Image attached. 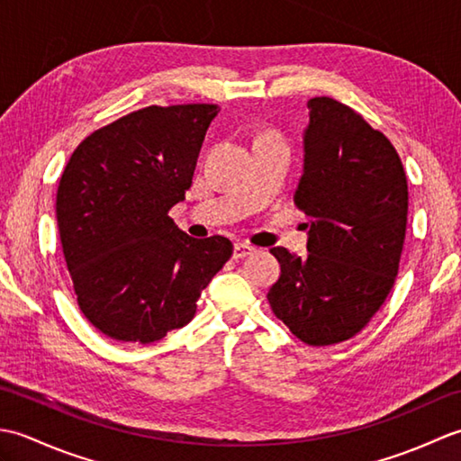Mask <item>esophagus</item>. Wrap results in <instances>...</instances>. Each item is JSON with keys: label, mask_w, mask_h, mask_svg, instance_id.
I'll use <instances>...</instances> for the list:
<instances>
[{"label": "esophagus", "mask_w": 461, "mask_h": 461, "mask_svg": "<svg viewBox=\"0 0 461 461\" xmlns=\"http://www.w3.org/2000/svg\"><path fill=\"white\" fill-rule=\"evenodd\" d=\"M253 251H256V249H253L251 246H248V243H236V246H233V259L248 258V256H251Z\"/></svg>", "instance_id": "esophagus-1"}]
</instances>
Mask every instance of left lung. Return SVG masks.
Returning <instances> with one entry per match:
<instances>
[{"label":"left lung","mask_w":461,"mask_h":461,"mask_svg":"<svg viewBox=\"0 0 461 461\" xmlns=\"http://www.w3.org/2000/svg\"><path fill=\"white\" fill-rule=\"evenodd\" d=\"M307 109L295 205L311 221L309 256L269 249L281 277L267 299L299 340L327 347L365 329L394 285L408 182L393 142L357 111L329 96Z\"/></svg>","instance_id":"1"}]
</instances>
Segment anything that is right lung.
Returning a JSON list of instances; mask_svg holds the SVG:
<instances>
[{
	"label": "right lung",
	"mask_w": 461,
	"mask_h": 461,
	"mask_svg": "<svg viewBox=\"0 0 461 461\" xmlns=\"http://www.w3.org/2000/svg\"><path fill=\"white\" fill-rule=\"evenodd\" d=\"M218 104L146 106L77 146L57 188V225L83 315L149 345L194 319L233 246L194 240L168 215L190 190Z\"/></svg>",
	"instance_id": "add662e5"
}]
</instances>
